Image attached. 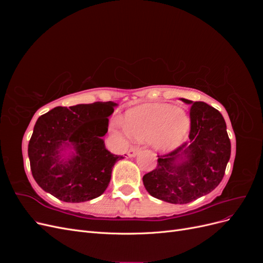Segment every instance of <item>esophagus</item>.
<instances>
[{
  "label": "esophagus",
  "mask_w": 263,
  "mask_h": 263,
  "mask_svg": "<svg viewBox=\"0 0 263 263\" xmlns=\"http://www.w3.org/2000/svg\"><path fill=\"white\" fill-rule=\"evenodd\" d=\"M140 151V148L139 147H136V146H134V147H132L129 150H128V156L129 157H135L136 156L138 153Z\"/></svg>",
  "instance_id": "34e87169"
}]
</instances>
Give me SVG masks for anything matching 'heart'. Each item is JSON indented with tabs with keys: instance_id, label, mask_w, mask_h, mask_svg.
<instances>
[{
	"instance_id": "obj_1",
	"label": "heart",
	"mask_w": 263,
	"mask_h": 263,
	"mask_svg": "<svg viewBox=\"0 0 263 263\" xmlns=\"http://www.w3.org/2000/svg\"><path fill=\"white\" fill-rule=\"evenodd\" d=\"M124 128L134 139L153 140L157 148L169 150L184 138L190 128V119L181 108L164 104L145 105L126 113Z\"/></svg>"
}]
</instances>
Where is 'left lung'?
Instances as JSON below:
<instances>
[{
    "instance_id": "obj_1",
    "label": "left lung",
    "mask_w": 263,
    "mask_h": 263,
    "mask_svg": "<svg viewBox=\"0 0 263 263\" xmlns=\"http://www.w3.org/2000/svg\"><path fill=\"white\" fill-rule=\"evenodd\" d=\"M181 100L191 104L189 139L158 156L156 169L142 178L151 196L172 204H186L211 193L224 178L232 151L218 110L204 102Z\"/></svg>"
}]
</instances>
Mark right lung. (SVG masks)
<instances>
[{
    "label": "right lung",
    "mask_w": 263,
    "mask_h": 263,
    "mask_svg": "<svg viewBox=\"0 0 263 263\" xmlns=\"http://www.w3.org/2000/svg\"><path fill=\"white\" fill-rule=\"evenodd\" d=\"M114 102L58 106L37 119L28 144L31 174L46 192L58 200L80 203L104 193L116 161L102 137L107 133ZM72 147L70 158L62 151Z\"/></svg>",
    "instance_id": "right-lung-1"
}]
</instances>
